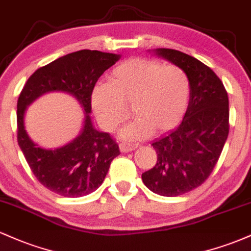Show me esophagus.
Wrapping results in <instances>:
<instances>
[{
	"instance_id": "esophagus-1",
	"label": "esophagus",
	"mask_w": 251,
	"mask_h": 251,
	"mask_svg": "<svg viewBox=\"0 0 251 251\" xmlns=\"http://www.w3.org/2000/svg\"><path fill=\"white\" fill-rule=\"evenodd\" d=\"M119 148H120V151H122V152H131V151H133V150L137 149L138 145H137V144L122 142L119 144Z\"/></svg>"
}]
</instances>
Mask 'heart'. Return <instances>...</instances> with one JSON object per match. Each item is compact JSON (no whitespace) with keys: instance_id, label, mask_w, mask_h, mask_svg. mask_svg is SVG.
Wrapping results in <instances>:
<instances>
[{"instance_id":"obj_1","label":"heart","mask_w":251,"mask_h":251,"mask_svg":"<svg viewBox=\"0 0 251 251\" xmlns=\"http://www.w3.org/2000/svg\"><path fill=\"white\" fill-rule=\"evenodd\" d=\"M188 74L159 60L132 57L109 73L108 82L92 91L91 103L98 122L114 131L127 119L131 107L135 119L125 128L126 139L137 140L153 132L175 127L185 114L190 100Z\"/></svg>"}]
</instances>
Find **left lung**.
Wrapping results in <instances>:
<instances>
[{"label":"left lung","mask_w":251,"mask_h":251,"mask_svg":"<svg viewBox=\"0 0 251 251\" xmlns=\"http://www.w3.org/2000/svg\"><path fill=\"white\" fill-rule=\"evenodd\" d=\"M155 54L180 67L191 86L183 122L152 143L157 163L142 179L154 194L176 197L201 186L211 175L229 134V98L211 68L179 50Z\"/></svg>","instance_id":"obj_1"}]
</instances>
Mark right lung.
<instances>
[{
	"label": "right lung",
	"instance_id": "1",
	"mask_svg": "<svg viewBox=\"0 0 251 251\" xmlns=\"http://www.w3.org/2000/svg\"><path fill=\"white\" fill-rule=\"evenodd\" d=\"M120 55L82 50L40 67L25 82L17 100V143L36 179L63 197H82L96 191L107 175L111 162L120 154L109 133L97 131L92 124L91 96L102 73ZM65 91L75 96L85 111L84 127L73 142L47 150L31 142L24 128L25 108L48 91Z\"/></svg>",
	"mask_w": 251,
	"mask_h": 251
}]
</instances>
